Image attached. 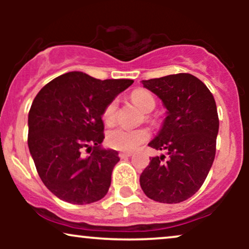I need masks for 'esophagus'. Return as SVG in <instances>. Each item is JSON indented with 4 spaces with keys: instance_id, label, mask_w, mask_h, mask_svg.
I'll use <instances>...</instances> for the list:
<instances>
[{
    "instance_id": "esophagus-1",
    "label": "esophagus",
    "mask_w": 249,
    "mask_h": 249,
    "mask_svg": "<svg viewBox=\"0 0 249 249\" xmlns=\"http://www.w3.org/2000/svg\"><path fill=\"white\" fill-rule=\"evenodd\" d=\"M132 154L131 153H126V152H121L119 153V158L121 159H125V158H128V157H131Z\"/></svg>"
}]
</instances>
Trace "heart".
Returning <instances> with one entry per match:
<instances>
[{
    "label": "heart",
    "instance_id": "b5f03b06",
    "mask_svg": "<svg viewBox=\"0 0 249 249\" xmlns=\"http://www.w3.org/2000/svg\"><path fill=\"white\" fill-rule=\"evenodd\" d=\"M131 99L144 112H150L156 107V101H154L152 93L150 91L144 90V89L134 90L131 93ZM117 107H118L117 99H112L110 103H107V105L103 110L102 115L105 124L112 125L116 122ZM148 138H150V132L146 128L130 130V128L125 127H116L107 132V144L111 148H115V150L131 152V151L136 150L142 142H147Z\"/></svg>",
    "mask_w": 249,
    "mask_h": 249
}]
</instances>
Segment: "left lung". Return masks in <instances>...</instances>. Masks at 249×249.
<instances>
[{"label":"left lung","mask_w":249,"mask_h":249,"mask_svg":"<svg viewBox=\"0 0 249 249\" xmlns=\"http://www.w3.org/2000/svg\"><path fill=\"white\" fill-rule=\"evenodd\" d=\"M167 108L160 132L148 144L166 157L150 158L141 174L144 193L154 201L177 204L198 192L214 161L219 117L214 97L199 78L177 73L142 81Z\"/></svg>","instance_id":"obj_1"}]
</instances>
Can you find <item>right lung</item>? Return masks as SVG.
<instances>
[{
  "mask_svg": "<svg viewBox=\"0 0 249 249\" xmlns=\"http://www.w3.org/2000/svg\"><path fill=\"white\" fill-rule=\"evenodd\" d=\"M132 79H97L79 71L56 77L41 89L28 117V146L43 184L75 205L104 198L118 152L104 150L103 110ZM93 153L83 159L84 148Z\"/></svg>",
  "mask_w": 249,
  "mask_h": 249,
  "instance_id": "right-lung-1",
  "label": "right lung"
}]
</instances>
